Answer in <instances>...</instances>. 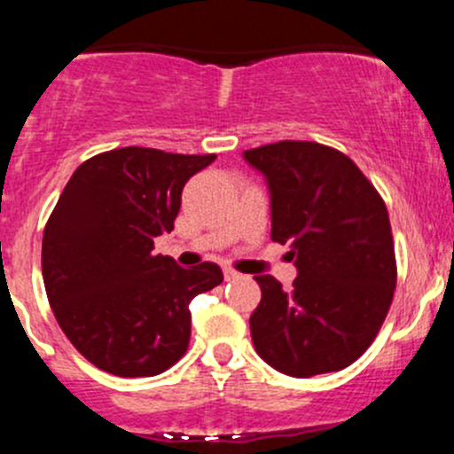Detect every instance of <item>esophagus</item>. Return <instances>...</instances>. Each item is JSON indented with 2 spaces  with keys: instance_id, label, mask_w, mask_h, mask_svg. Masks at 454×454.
I'll return each instance as SVG.
<instances>
[{
  "instance_id": "esophagus-1",
  "label": "esophagus",
  "mask_w": 454,
  "mask_h": 454,
  "mask_svg": "<svg viewBox=\"0 0 454 454\" xmlns=\"http://www.w3.org/2000/svg\"><path fill=\"white\" fill-rule=\"evenodd\" d=\"M225 280H238V278H242V273H238V271H233V269H225Z\"/></svg>"
}]
</instances>
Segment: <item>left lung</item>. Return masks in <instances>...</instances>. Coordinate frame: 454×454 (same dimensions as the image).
<instances>
[{"mask_svg":"<svg viewBox=\"0 0 454 454\" xmlns=\"http://www.w3.org/2000/svg\"><path fill=\"white\" fill-rule=\"evenodd\" d=\"M271 196V240L291 247V291L255 276V353L280 373L342 371L378 335L393 302L397 267L386 205L356 163L333 147L280 141L247 150Z\"/></svg>","mask_w":454,"mask_h":454,"instance_id":"obj_1","label":"left lung"}]
</instances>
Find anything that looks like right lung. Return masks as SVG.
<instances>
[{
    "label": "right lung",
    "mask_w": 454,
    "mask_h": 454,
    "mask_svg": "<svg viewBox=\"0 0 454 454\" xmlns=\"http://www.w3.org/2000/svg\"><path fill=\"white\" fill-rule=\"evenodd\" d=\"M214 159L121 147L81 163L61 192L43 229V285L66 338L97 369L152 378L185 356L190 302L223 271L152 249L174 229L185 183Z\"/></svg>",
    "instance_id": "add662e5"
}]
</instances>
